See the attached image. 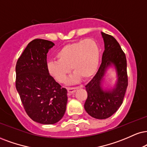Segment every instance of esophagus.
Here are the masks:
<instances>
[{"label": "esophagus", "mask_w": 147, "mask_h": 147, "mask_svg": "<svg viewBox=\"0 0 147 147\" xmlns=\"http://www.w3.org/2000/svg\"><path fill=\"white\" fill-rule=\"evenodd\" d=\"M78 89V88H67V90L69 94H72L75 92L76 90Z\"/></svg>", "instance_id": "1"}]
</instances>
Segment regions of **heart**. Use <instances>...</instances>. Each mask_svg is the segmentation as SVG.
Masks as SVG:
<instances>
[{
    "label": "heart",
    "mask_w": 147,
    "mask_h": 147,
    "mask_svg": "<svg viewBox=\"0 0 147 147\" xmlns=\"http://www.w3.org/2000/svg\"><path fill=\"white\" fill-rule=\"evenodd\" d=\"M56 56L57 61L48 63L49 73L59 82L64 83L72 68L76 75L71 81L76 82L80 77L88 79L94 75L99 61L100 51L94 40L87 38L65 45Z\"/></svg>",
    "instance_id": "heart-1"
}]
</instances>
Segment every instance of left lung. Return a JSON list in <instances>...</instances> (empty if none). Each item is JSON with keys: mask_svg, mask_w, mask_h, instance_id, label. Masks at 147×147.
Returning a JSON list of instances; mask_svg holds the SVG:
<instances>
[{"mask_svg": "<svg viewBox=\"0 0 147 147\" xmlns=\"http://www.w3.org/2000/svg\"><path fill=\"white\" fill-rule=\"evenodd\" d=\"M105 43L102 62L96 74L86 86L88 93L84 108L90 116L96 119H105L112 116L121 107L128 86L127 59L117 40L112 35L101 33ZM112 64L115 66L118 81L114 88L103 91L101 81L107 68Z\"/></svg>", "mask_w": 147, "mask_h": 147, "instance_id": "1", "label": "left lung"}]
</instances>
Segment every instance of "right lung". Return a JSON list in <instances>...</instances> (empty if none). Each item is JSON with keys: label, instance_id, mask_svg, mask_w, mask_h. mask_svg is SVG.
Returning a JSON list of instances; mask_svg holds the SVG:
<instances>
[{"label": "right lung", "instance_id": "right-lung-1", "mask_svg": "<svg viewBox=\"0 0 147 147\" xmlns=\"http://www.w3.org/2000/svg\"><path fill=\"white\" fill-rule=\"evenodd\" d=\"M53 42L35 39L28 44L16 66V88L24 110L33 121L53 125L62 118L66 109L67 90L49 74L47 53Z\"/></svg>", "mask_w": 147, "mask_h": 147}]
</instances>
